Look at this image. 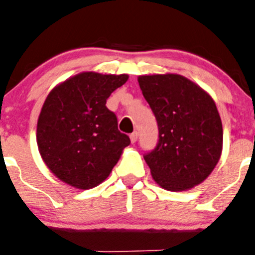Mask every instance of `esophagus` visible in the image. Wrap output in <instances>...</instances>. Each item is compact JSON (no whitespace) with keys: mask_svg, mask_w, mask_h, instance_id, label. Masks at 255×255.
Segmentation results:
<instances>
[{"mask_svg":"<svg viewBox=\"0 0 255 255\" xmlns=\"http://www.w3.org/2000/svg\"><path fill=\"white\" fill-rule=\"evenodd\" d=\"M137 136H138V133L136 132V131H133V132L131 133V135H130V140H131V142L135 143L136 141H137Z\"/></svg>","mask_w":255,"mask_h":255,"instance_id":"esophagus-1","label":"esophagus"}]
</instances>
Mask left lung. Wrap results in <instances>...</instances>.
I'll return each mask as SVG.
<instances>
[{"instance_id": "8db88e82", "label": "left lung", "mask_w": 255, "mask_h": 255, "mask_svg": "<svg viewBox=\"0 0 255 255\" xmlns=\"http://www.w3.org/2000/svg\"><path fill=\"white\" fill-rule=\"evenodd\" d=\"M138 84L158 128L155 148L143 153L153 180L168 191L192 188L221 157L223 128L213 99L178 74L141 75Z\"/></svg>"}]
</instances>
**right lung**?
Returning a JSON list of instances; mask_svg holds the SVG:
<instances>
[{"label": "right lung", "instance_id": "1", "mask_svg": "<svg viewBox=\"0 0 255 255\" xmlns=\"http://www.w3.org/2000/svg\"><path fill=\"white\" fill-rule=\"evenodd\" d=\"M127 74L85 72L48 94L37 124V143L45 165L59 180L80 190L102 183L130 145L118 128L107 99Z\"/></svg>", "mask_w": 255, "mask_h": 255}]
</instances>
